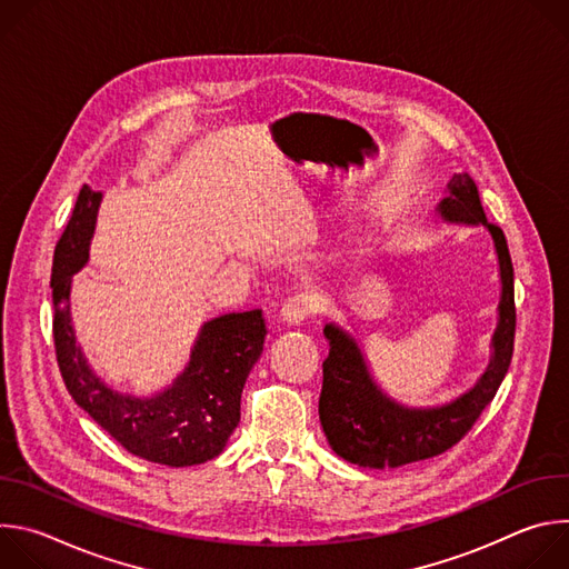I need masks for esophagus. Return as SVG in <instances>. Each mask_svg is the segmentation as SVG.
Here are the masks:
<instances>
[{"label": "esophagus", "mask_w": 569, "mask_h": 569, "mask_svg": "<svg viewBox=\"0 0 569 569\" xmlns=\"http://www.w3.org/2000/svg\"><path fill=\"white\" fill-rule=\"evenodd\" d=\"M315 312V297L308 295V292H299V295H292L283 301L281 306V312H279V319L283 323H288V327H299V323L310 315Z\"/></svg>", "instance_id": "obj_1"}]
</instances>
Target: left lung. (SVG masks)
Instances as JSON below:
<instances>
[{"mask_svg": "<svg viewBox=\"0 0 569 569\" xmlns=\"http://www.w3.org/2000/svg\"><path fill=\"white\" fill-rule=\"evenodd\" d=\"M437 213L443 222L481 224L493 238L502 292L498 327L491 338V360L479 380L455 400L437 408H408L387 396L373 380L358 340L336 321H327L323 338L329 340V358L321 365L319 421L333 452L365 468H398L452 448L493 400L511 365L516 301L507 238L500 227L486 222L477 184L468 173L452 176Z\"/></svg>", "mask_w": 569, "mask_h": 569, "instance_id": "left-lung-1", "label": "left lung"}]
</instances>
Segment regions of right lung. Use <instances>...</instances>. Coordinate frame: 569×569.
<instances>
[{
  "mask_svg": "<svg viewBox=\"0 0 569 569\" xmlns=\"http://www.w3.org/2000/svg\"><path fill=\"white\" fill-rule=\"evenodd\" d=\"M101 200V191L80 189L53 252V342L62 380L78 408L134 457L173 468L204 463L222 452L240 421V393L263 353L266 319L257 308L204 321L184 371L152 396L106 385L71 323V277L90 261Z\"/></svg>",
  "mask_w": 569,
  "mask_h": 569,
  "instance_id": "add662e5",
  "label": "right lung"
}]
</instances>
